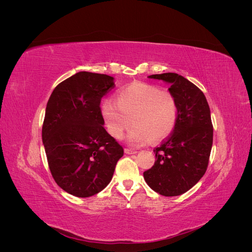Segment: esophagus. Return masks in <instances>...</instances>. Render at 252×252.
I'll use <instances>...</instances> for the list:
<instances>
[{"label": "esophagus", "mask_w": 252, "mask_h": 252, "mask_svg": "<svg viewBox=\"0 0 252 252\" xmlns=\"http://www.w3.org/2000/svg\"><path fill=\"white\" fill-rule=\"evenodd\" d=\"M136 150H133V149H128V148H125V154L127 155H135L136 154Z\"/></svg>", "instance_id": "esophagus-1"}]
</instances>
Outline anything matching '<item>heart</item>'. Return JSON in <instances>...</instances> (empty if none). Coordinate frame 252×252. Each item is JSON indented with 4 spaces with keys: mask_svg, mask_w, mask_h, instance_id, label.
Here are the masks:
<instances>
[{
    "mask_svg": "<svg viewBox=\"0 0 252 252\" xmlns=\"http://www.w3.org/2000/svg\"><path fill=\"white\" fill-rule=\"evenodd\" d=\"M102 114L108 133L120 140L129 124H133L127 140L143 145L168 136L178 121L179 107L175 96L167 90L146 83H133L117 94V102L106 101Z\"/></svg>",
    "mask_w": 252,
    "mask_h": 252,
    "instance_id": "b5f03b06",
    "label": "heart"
}]
</instances>
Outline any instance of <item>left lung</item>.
<instances>
[{
    "label": "left lung",
    "mask_w": 252,
    "mask_h": 252,
    "mask_svg": "<svg viewBox=\"0 0 252 252\" xmlns=\"http://www.w3.org/2000/svg\"><path fill=\"white\" fill-rule=\"evenodd\" d=\"M148 78L169 84L178 102V121L172 133L155 148V165L144 179L156 192L165 196L185 193L207 170L213 140L210 108L200 88L173 72Z\"/></svg>",
    "instance_id": "left-lung-1"
}]
</instances>
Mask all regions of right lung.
Listing matches in <instances>:
<instances>
[{
  "mask_svg": "<svg viewBox=\"0 0 252 252\" xmlns=\"http://www.w3.org/2000/svg\"><path fill=\"white\" fill-rule=\"evenodd\" d=\"M107 74L80 71L52 91L42 127V140L52 178L78 197L107 186L124 149L105 130L102 97L114 88Z\"/></svg>",
  "mask_w": 252,
  "mask_h": 252,
  "instance_id": "add662e5",
  "label": "right lung"
}]
</instances>
